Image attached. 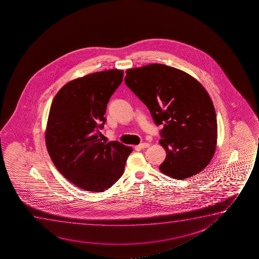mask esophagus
Here are the masks:
<instances>
[{"instance_id":"esophagus-1","label":"esophagus","mask_w":259,"mask_h":259,"mask_svg":"<svg viewBox=\"0 0 259 259\" xmlns=\"http://www.w3.org/2000/svg\"><path fill=\"white\" fill-rule=\"evenodd\" d=\"M149 143H142V144H140V145L137 146V147H136V148H137V149H147V148H149Z\"/></svg>"}]
</instances>
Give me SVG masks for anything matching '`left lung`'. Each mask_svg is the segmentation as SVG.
Returning <instances> with one entry per match:
<instances>
[{
	"instance_id": "obj_1",
	"label": "left lung",
	"mask_w": 259,
	"mask_h": 259,
	"mask_svg": "<svg viewBox=\"0 0 259 259\" xmlns=\"http://www.w3.org/2000/svg\"><path fill=\"white\" fill-rule=\"evenodd\" d=\"M125 85L145 103L156 124L166 158L161 172L185 180L203 170L216 150V112L202 84L185 71L151 64L126 70Z\"/></svg>"
}]
</instances>
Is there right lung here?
Instances as JSON below:
<instances>
[{"label": "right lung", "instance_id": "right-lung-1", "mask_svg": "<svg viewBox=\"0 0 259 259\" xmlns=\"http://www.w3.org/2000/svg\"><path fill=\"white\" fill-rule=\"evenodd\" d=\"M123 74L111 69L75 78L57 92L50 107L45 131L50 158L65 179L87 191L110 188L133 151L118 142H102L98 131Z\"/></svg>", "mask_w": 259, "mask_h": 259}]
</instances>
